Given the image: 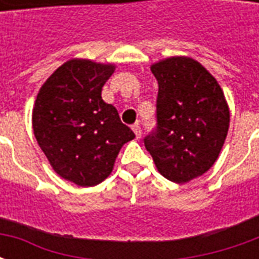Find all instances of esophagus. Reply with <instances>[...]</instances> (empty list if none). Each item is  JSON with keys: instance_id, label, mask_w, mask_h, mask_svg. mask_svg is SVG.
Listing matches in <instances>:
<instances>
[{"instance_id": "1", "label": "esophagus", "mask_w": 259, "mask_h": 259, "mask_svg": "<svg viewBox=\"0 0 259 259\" xmlns=\"http://www.w3.org/2000/svg\"><path fill=\"white\" fill-rule=\"evenodd\" d=\"M132 129H133V132H135L136 139H140V137H141V127H140V126L136 123V124H133V126H132Z\"/></svg>"}]
</instances>
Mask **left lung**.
Returning <instances> with one entry per match:
<instances>
[{"mask_svg":"<svg viewBox=\"0 0 259 259\" xmlns=\"http://www.w3.org/2000/svg\"><path fill=\"white\" fill-rule=\"evenodd\" d=\"M158 81L157 126L144 146L163 178L187 183L218 159L229 129L221 85L201 64L172 57L151 66Z\"/></svg>","mask_w":259,"mask_h":259,"instance_id":"1","label":"left lung"}]
</instances>
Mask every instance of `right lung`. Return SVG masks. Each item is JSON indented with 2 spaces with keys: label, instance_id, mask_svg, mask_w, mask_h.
<instances>
[{
  "label": "right lung",
  "instance_id": "right-lung-1",
  "mask_svg": "<svg viewBox=\"0 0 259 259\" xmlns=\"http://www.w3.org/2000/svg\"><path fill=\"white\" fill-rule=\"evenodd\" d=\"M113 69L87 59L68 61L42 84L33 108L34 136L51 166L81 187L107 179L119 150L135 139L116 108L101 97Z\"/></svg>",
  "mask_w": 259,
  "mask_h": 259
}]
</instances>
